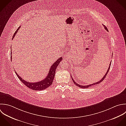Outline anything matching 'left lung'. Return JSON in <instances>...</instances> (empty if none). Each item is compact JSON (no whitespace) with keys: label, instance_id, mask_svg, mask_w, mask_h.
Returning a JSON list of instances; mask_svg holds the SVG:
<instances>
[{"label":"left lung","instance_id":"obj_1","mask_svg":"<svg viewBox=\"0 0 126 126\" xmlns=\"http://www.w3.org/2000/svg\"><path fill=\"white\" fill-rule=\"evenodd\" d=\"M104 27H105V29L106 30H107V31H108V28H107V27L106 26H105V25H104ZM111 61L110 62V65H109V68H108V71H107V73H106V74L105 75V76L103 77V78L100 80V81H99L98 82H95V83H93V84H89V85H79V84H78V83H77V82H76V81H74V79H73V78H72V80H73V82H74V83L77 85V86H79V87L80 88H88V87H90V86H93V85H96V84H99V83H100V82H101L102 81H103V80L105 79V78H106V77L107 76V74H108V72H109V70H110V65H111ZM71 77H72V76H71Z\"/></svg>","mask_w":126,"mask_h":126}]
</instances>
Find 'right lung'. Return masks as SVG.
<instances>
[{
    "label": "right lung",
    "mask_w": 126,
    "mask_h": 126,
    "mask_svg": "<svg viewBox=\"0 0 126 126\" xmlns=\"http://www.w3.org/2000/svg\"><path fill=\"white\" fill-rule=\"evenodd\" d=\"M20 27V26H19L18 27V28L17 29L16 31L14 33L12 39H14V37L17 33V31L19 29ZM12 51H11V60H12ZM62 60V57L58 58V59H57V61H56V62H55L52 65H51V66L49 69V71L48 72V74H47L46 78L45 79H44L43 80L38 81V82H34V83L27 82V81L23 80L19 76V75H17V74L16 72V74L17 77H18V78L19 79V80L27 87L30 88L32 90H36V91L37 90H39V91L43 90H44V89L47 88V87L50 86L52 84V82H53L54 76H55V71H56V68L58 66V64H59V63L60 62V61Z\"/></svg>",
    "instance_id": "1"
}]
</instances>
